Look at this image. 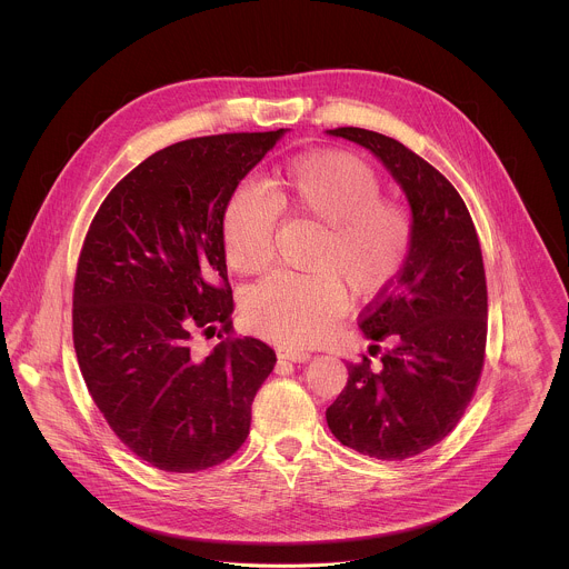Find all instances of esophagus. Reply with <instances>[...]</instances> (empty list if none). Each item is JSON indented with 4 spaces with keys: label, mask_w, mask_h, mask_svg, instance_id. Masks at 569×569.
I'll return each instance as SVG.
<instances>
[{
    "label": "esophagus",
    "mask_w": 569,
    "mask_h": 569,
    "mask_svg": "<svg viewBox=\"0 0 569 569\" xmlns=\"http://www.w3.org/2000/svg\"><path fill=\"white\" fill-rule=\"evenodd\" d=\"M278 357L287 359V361H293V363H305V361L311 359V352L296 350V348H284V350H278Z\"/></svg>",
    "instance_id": "34e87169"
}]
</instances>
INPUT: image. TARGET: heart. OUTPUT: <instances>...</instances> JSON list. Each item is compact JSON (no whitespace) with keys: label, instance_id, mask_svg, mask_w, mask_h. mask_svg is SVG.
Masks as SVG:
<instances>
[{"label":"heart","instance_id":"1","mask_svg":"<svg viewBox=\"0 0 569 569\" xmlns=\"http://www.w3.org/2000/svg\"><path fill=\"white\" fill-rule=\"evenodd\" d=\"M276 212L313 221L322 232L311 258L316 273H273L247 293L244 320L269 339L313 343L343 302L340 281L352 298H375L406 267L411 219L403 206L381 199L379 174L350 153H311L280 168L264 188L234 190L223 214V249L237 273L269 267Z\"/></svg>","mask_w":569,"mask_h":569}]
</instances>
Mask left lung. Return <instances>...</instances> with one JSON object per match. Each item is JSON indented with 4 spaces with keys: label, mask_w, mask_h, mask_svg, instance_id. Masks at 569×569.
Segmentation results:
<instances>
[{
    "label": "left lung",
    "mask_w": 569,
    "mask_h": 569,
    "mask_svg": "<svg viewBox=\"0 0 569 569\" xmlns=\"http://www.w3.org/2000/svg\"><path fill=\"white\" fill-rule=\"evenodd\" d=\"M326 133L368 149L388 168L406 192L413 228L406 267L359 322L366 339L390 346L379 370L366 355L361 363H348V383L326 409V422L341 445L363 456L406 460L458 425L482 375L488 320L482 249L462 197L431 163L368 129Z\"/></svg>",
    "instance_id": "left-lung-1"
}]
</instances>
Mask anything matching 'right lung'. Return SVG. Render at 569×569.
<instances>
[{"label":"right lung","instance_id":"obj_1","mask_svg":"<svg viewBox=\"0 0 569 569\" xmlns=\"http://www.w3.org/2000/svg\"><path fill=\"white\" fill-rule=\"evenodd\" d=\"M287 129L170 144L102 201L74 280V348L93 403L144 462L194 473L234 456L276 366L260 339L232 337L223 214L244 174ZM194 327H219L206 357Z\"/></svg>","mask_w":569,"mask_h":569}]
</instances>
